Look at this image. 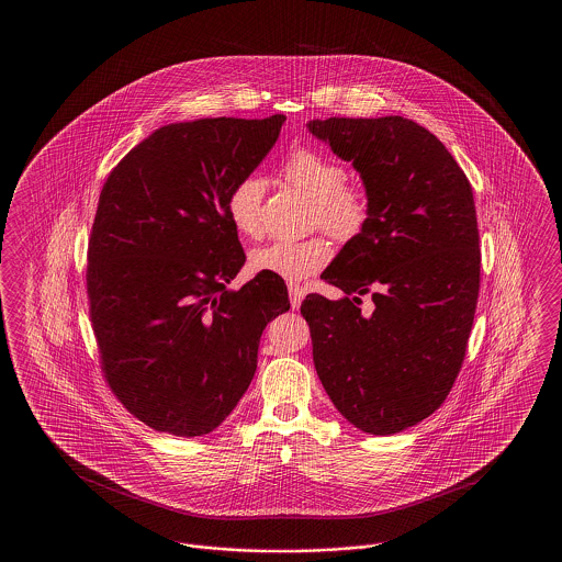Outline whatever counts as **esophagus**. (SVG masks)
<instances>
[{"label":"esophagus","instance_id":"esophagus-1","mask_svg":"<svg viewBox=\"0 0 562 562\" xmlns=\"http://www.w3.org/2000/svg\"><path fill=\"white\" fill-rule=\"evenodd\" d=\"M289 293H291V305H293V310H299V305H301V301H303V296H305V289L303 286H289Z\"/></svg>","mask_w":562,"mask_h":562}]
</instances>
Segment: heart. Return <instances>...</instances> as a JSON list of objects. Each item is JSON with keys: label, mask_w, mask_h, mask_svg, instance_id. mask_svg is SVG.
<instances>
[{"label": "heart", "mask_w": 562, "mask_h": 562, "mask_svg": "<svg viewBox=\"0 0 562 562\" xmlns=\"http://www.w3.org/2000/svg\"><path fill=\"white\" fill-rule=\"evenodd\" d=\"M284 177L316 204L314 223L337 240L356 238L369 221V198L364 189L346 183V168L314 149H299L284 164ZM266 186L259 177L238 181L227 195V216L234 229L257 238L261 234V202ZM330 259V246L324 238L276 240L252 250L250 268L273 273L286 282H303L321 271Z\"/></svg>", "instance_id": "heart-1"}]
</instances>
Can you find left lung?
<instances>
[{
  "label": "left lung",
  "instance_id": "obj_1",
  "mask_svg": "<svg viewBox=\"0 0 562 562\" xmlns=\"http://www.w3.org/2000/svg\"><path fill=\"white\" fill-rule=\"evenodd\" d=\"M307 131L351 161L369 198L364 229L322 273L344 296L301 303L316 373L353 428L390 436L445 402L465 356L481 289L472 186L434 134L401 115L312 120Z\"/></svg>",
  "mask_w": 562,
  "mask_h": 562
}]
</instances>
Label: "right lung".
I'll return each mask as SVG.
<instances>
[{
    "mask_svg": "<svg viewBox=\"0 0 562 562\" xmlns=\"http://www.w3.org/2000/svg\"><path fill=\"white\" fill-rule=\"evenodd\" d=\"M284 122L161 126L103 186L88 244L90 318L109 387L149 428L186 438L218 428L255 376L263 328L291 307L273 273L225 289L246 261L227 195Z\"/></svg>",
    "mask_w": 562,
    "mask_h": 562,
    "instance_id": "obj_1",
    "label": "right lung"
}]
</instances>
